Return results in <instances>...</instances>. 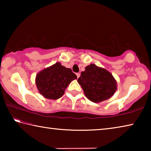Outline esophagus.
<instances>
[{
    "label": "esophagus",
    "instance_id": "obj_1",
    "mask_svg": "<svg viewBox=\"0 0 151 151\" xmlns=\"http://www.w3.org/2000/svg\"><path fill=\"white\" fill-rule=\"evenodd\" d=\"M76 76H77V77H78V78H79V77H80V76H81V74H80V73H76Z\"/></svg>",
    "mask_w": 151,
    "mask_h": 151
}]
</instances>
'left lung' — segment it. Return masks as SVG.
Segmentation results:
<instances>
[{
	"label": "left lung",
	"mask_w": 151,
	"mask_h": 151,
	"mask_svg": "<svg viewBox=\"0 0 151 151\" xmlns=\"http://www.w3.org/2000/svg\"><path fill=\"white\" fill-rule=\"evenodd\" d=\"M86 98L100 103L111 98L116 91V81L112 74L103 68L91 64L78 78Z\"/></svg>",
	"instance_id": "obj_1"
}]
</instances>
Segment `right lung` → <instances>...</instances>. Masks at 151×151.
I'll return each mask as SVG.
<instances>
[{"label": "right lung", "mask_w": 151, "mask_h": 151, "mask_svg": "<svg viewBox=\"0 0 151 151\" xmlns=\"http://www.w3.org/2000/svg\"><path fill=\"white\" fill-rule=\"evenodd\" d=\"M76 78L70 68L57 63L38 73L35 82L40 94L46 99L56 100L63 95L71 81Z\"/></svg>", "instance_id": "right-lung-1"}]
</instances>
